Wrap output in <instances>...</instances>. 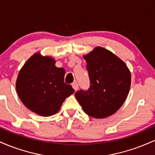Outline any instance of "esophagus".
Instances as JSON below:
<instances>
[{
  "label": "esophagus",
  "instance_id": "1",
  "mask_svg": "<svg viewBox=\"0 0 155 155\" xmlns=\"http://www.w3.org/2000/svg\"><path fill=\"white\" fill-rule=\"evenodd\" d=\"M72 87L74 89V90L76 91V90H78V89H79V84H78V83L75 81V82H74L72 84Z\"/></svg>",
  "mask_w": 155,
  "mask_h": 155
}]
</instances>
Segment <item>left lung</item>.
<instances>
[{
    "instance_id": "8db88e82",
    "label": "left lung",
    "mask_w": 155,
    "mask_h": 155,
    "mask_svg": "<svg viewBox=\"0 0 155 155\" xmlns=\"http://www.w3.org/2000/svg\"><path fill=\"white\" fill-rule=\"evenodd\" d=\"M90 81L88 90L75 94L85 114L96 119L120 109L130 91L131 74L127 65L111 51L97 47L83 56Z\"/></svg>"
}]
</instances>
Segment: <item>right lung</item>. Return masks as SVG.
I'll return each mask as SVG.
<instances>
[{"instance_id":"obj_1","label":"right lung","mask_w":155,"mask_h":155,"mask_svg":"<svg viewBox=\"0 0 155 155\" xmlns=\"http://www.w3.org/2000/svg\"><path fill=\"white\" fill-rule=\"evenodd\" d=\"M55 62L50 56L35 53L22 67L16 81L22 104L42 117L55 114L74 92L71 85L64 82L65 69L56 67Z\"/></svg>"}]
</instances>
